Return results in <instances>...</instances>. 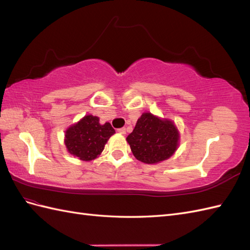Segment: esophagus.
Returning a JSON list of instances; mask_svg holds the SVG:
<instances>
[{"instance_id":"obj_1","label":"esophagus","mask_w":250,"mask_h":250,"mask_svg":"<svg viewBox=\"0 0 250 250\" xmlns=\"http://www.w3.org/2000/svg\"><path fill=\"white\" fill-rule=\"evenodd\" d=\"M118 132H119L120 134L125 135V134H126V129H125V128H120V129H118Z\"/></svg>"}]
</instances>
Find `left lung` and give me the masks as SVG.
I'll list each match as a JSON object with an SVG mask.
<instances>
[{"label": "left lung", "mask_w": 250, "mask_h": 250, "mask_svg": "<svg viewBox=\"0 0 250 250\" xmlns=\"http://www.w3.org/2000/svg\"><path fill=\"white\" fill-rule=\"evenodd\" d=\"M179 139L173 121L144 112L126 141L138 161L151 165L168 160L175 153Z\"/></svg>", "instance_id": "obj_1"}]
</instances>
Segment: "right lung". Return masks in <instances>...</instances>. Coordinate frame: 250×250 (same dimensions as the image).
Here are the masks:
<instances>
[{"mask_svg": "<svg viewBox=\"0 0 250 250\" xmlns=\"http://www.w3.org/2000/svg\"><path fill=\"white\" fill-rule=\"evenodd\" d=\"M99 121L96 116L86 115L67 128L64 134L67 152L83 162L93 161L99 156L105 144L116 133L108 122L100 124Z\"/></svg>", "mask_w": 250, "mask_h": 250, "instance_id": "obj_1", "label": "right lung"}]
</instances>
